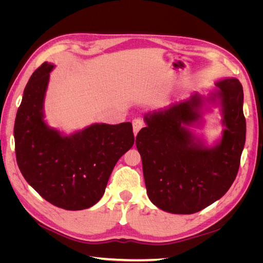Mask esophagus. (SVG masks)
<instances>
[{
  "mask_svg": "<svg viewBox=\"0 0 263 263\" xmlns=\"http://www.w3.org/2000/svg\"><path fill=\"white\" fill-rule=\"evenodd\" d=\"M142 126H144V123H142L140 118H135L134 119V121H133V130H134L135 136H137V134L142 128Z\"/></svg>",
  "mask_w": 263,
  "mask_h": 263,
  "instance_id": "obj_1",
  "label": "esophagus"
}]
</instances>
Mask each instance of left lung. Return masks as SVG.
<instances>
[{
	"label": "left lung",
	"mask_w": 263,
	"mask_h": 263,
	"mask_svg": "<svg viewBox=\"0 0 263 263\" xmlns=\"http://www.w3.org/2000/svg\"><path fill=\"white\" fill-rule=\"evenodd\" d=\"M221 108L222 136L210 146L189 128L205 112ZM242 85L236 78L215 81L206 95L145 114L136 137L149 200L172 214H194L218 201L234 183L246 141Z\"/></svg>",
	"instance_id": "obj_1"
}]
</instances>
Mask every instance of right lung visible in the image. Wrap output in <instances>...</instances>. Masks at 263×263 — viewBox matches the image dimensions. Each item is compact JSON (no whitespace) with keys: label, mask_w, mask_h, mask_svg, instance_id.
Returning a JSON list of instances; mask_svg holds the SVG:
<instances>
[{"label":"right lung","mask_w":263,"mask_h":263,"mask_svg":"<svg viewBox=\"0 0 263 263\" xmlns=\"http://www.w3.org/2000/svg\"><path fill=\"white\" fill-rule=\"evenodd\" d=\"M54 66L44 62L24 90L14 125L18 168L46 201L68 211L97 204L116 162L134 145L132 123H95L70 135L45 121L44 103Z\"/></svg>","instance_id":"1"}]
</instances>
